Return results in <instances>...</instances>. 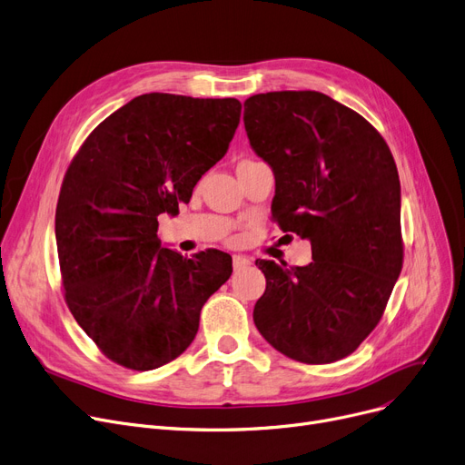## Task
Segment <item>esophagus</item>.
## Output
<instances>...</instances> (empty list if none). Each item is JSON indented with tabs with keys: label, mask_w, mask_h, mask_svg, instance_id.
<instances>
[{
	"label": "esophagus",
	"mask_w": 465,
	"mask_h": 465,
	"mask_svg": "<svg viewBox=\"0 0 465 465\" xmlns=\"http://www.w3.org/2000/svg\"><path fill=\"white\" fill-rule=\"evenodd\" d=\"M252 264V261L248 259V257H243V255H234L232 257V266H234V270H243V268H248Z\"/></svg>",
	"instance_id": "esophagus-1"
}]
</instances>
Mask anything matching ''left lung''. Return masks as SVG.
<instances>
[{
    "label": "left lung",
    "mask_w": 465,
    "mask_h": 465,
    "mask_svg": "<svg viewBox=\"0 0 465 465\" xmlns=\"http://www.w3.org/2000/svg\"><path fill=\"white\" fill-rule=\"evenodd\" d=\"M255 153L276 178L272 217L312 242L313 261H255L266 291L253 321L285 357L331 364L383 315L401 272L400 178L377 129L319 92H268L243 103Z\"/></svg>",
    "instance_id": "8db88e82"
}]
</instances>
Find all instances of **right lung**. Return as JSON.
Returning a JSON list of instances; mask_svg holds the SVG:
<instances>
[{"instance_id":"1","label":"right lung","mask_w":465,"mask_h":465,"mask_svg":"<svg viewBox=\"0 0 465 465\" xmlns=\"http://www.w3.org/2000/svg\"><path fill=\"white\" fill-rule=\"evenodd\" d=\"M238 99L144 94L92 133L65 173L56 243L65 302L106 359L148 371L174 361L199 331L231 255L191 259L161 248L157 215L178 213L240 124Z\"/></svg>"}]
</instances>
